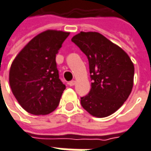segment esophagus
<instances>
[{
	"instance_id": "obj_1",
	"label": "esophagus",
	"mask_w": 151,
	"mask_h": 151,
	"mask_svg": "<svg viewBox=\"0 0 151 151\" xmlns=\"http://www.w3.org/2000/svg\"><path fill=\"white\" fill-rule=\"evenodd\" d=\"M75 84H76V81H70L69 82L70 86H74Z\"/></svg>"
}]
</instances>
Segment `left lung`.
<instances>
[{
	"instance_id": "left-lung-1",
	"label": "left lung",
	"mask_w": 151,
	"mask_h": 151,
	"mask_svg": "<svg viewBox=\"0 0 151 151\" xmlns=\"http://www.w3.org/2000/svg\"><path fill=\"white\" fill-rule=\"evenodd\" d=\"M86 55L91 88L81 98L86 111L96 118L115 113L129 96L134 85V66L124 50L96 32H81L71 38Z\"/></svg>"
}]
</instances>
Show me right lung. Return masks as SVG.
<instances>
[{"label": "right lung", "mask_w": 151, "mask_h": 151, "mask_svg": "<svg viewBox=\"0 0 151 151\" xmlns=\"http://www.w3.org/2000/svg\"><path fill=\"white\" fill-rule=\"evenodd\" d=\"M70 32L47 30L38 34L16 56L9 72L12 91L22 107L46 115L58 107L65 86L59 78L55 57Z\"/></svg>", "instance_id": "1"}]
</instances>
